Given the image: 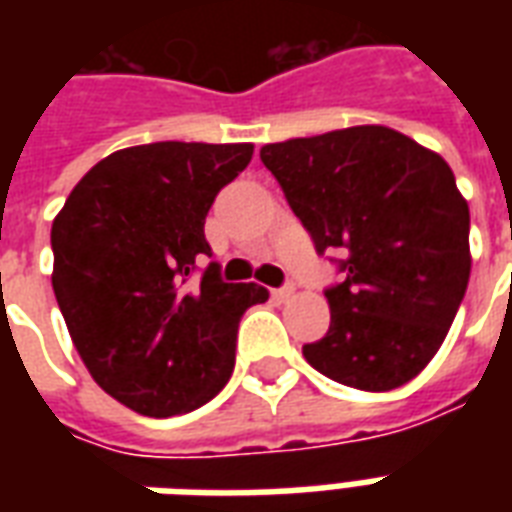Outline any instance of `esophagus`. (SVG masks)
I'll list each match as a JSON object with an SVG mask.
<instances>
[{"label": "esophagus", "mask_w": 512, "mask_h": 512, "mask_svg": "<svg viewBox=\"0 0 512 512\" xmlns=\"http://www.w3.org/2000/svg\"><path fill=\"white\" fill-rule=\"evenodd\" d=\"M296 293V285H285V288H279V290H271V296L277 301H288L290 296Z\"/></svg>", "instance_id": "obj_1"}]
</instances>
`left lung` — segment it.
I'll list each match as a JSON object with an SVG mask.
<instances>
[{"label":"left lung","mask_w":512,"mask_h":512,"mask_svg":"<svg viewBox=\"0 0 512 512\" xmlns=\"http://www.w3.org/2000/svg\"><path fill=\"white\" fill-rule=\"evenodd\" d=\"M315 241L343 249L326 290L329 332L304 359L337 384L389 392L419 376L469 285V205L450 164L386 126H351L260 147Z\"/></svg>","instance_id":"left-lung-1"}]
</instances>
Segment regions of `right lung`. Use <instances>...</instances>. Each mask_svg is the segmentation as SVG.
<instances>
[{"label":"right lung","mask_w":512,"mask_h":512,"mask_svg":"<svg viewBox=\"0 0 512 512\" xmlns=\"http://www.w3.org/2000/svg\"><path fill=\"white\" fill-rule=\"evenodd\" d=\"M255 145L153 142L115 150L84 175L51 224V288L95 384L145 417H175L222 392L238 321L268 290L191 282L205 216Z\"/></svg>","instance_id":"obj_1"}]
</instances>
